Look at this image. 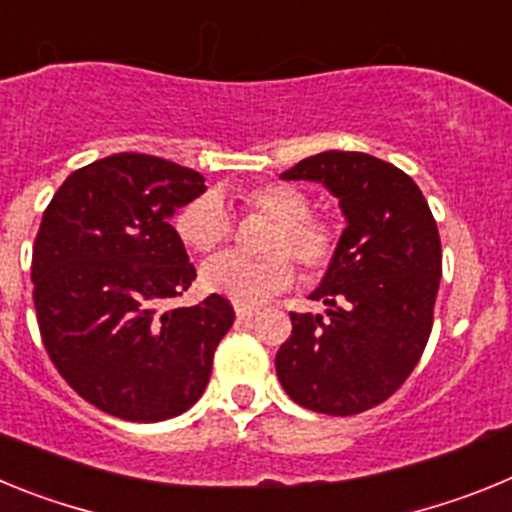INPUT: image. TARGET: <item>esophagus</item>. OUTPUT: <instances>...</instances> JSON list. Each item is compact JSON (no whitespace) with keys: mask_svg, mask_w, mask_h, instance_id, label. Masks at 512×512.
<instances>
[{"mask_svg":"<svg viewBox=\"0 0 512 512\" xmlns=\"http://www.w3.org/2000/svg\"><path fill=\"white\" fill-rule=\"evenodd\" d=\"M235 315H238V320H248L256 315V307L251 305H235Z\"/></svg>","mask_w":512,"mask_h":512,"instance_id":"esophagus-1","label":"esophagus"}]
</instances>
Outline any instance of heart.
Segmentation results:
<instances>
[{
    "instance_id": "b5f03b06",
    "label": "heart",
    "mask_w": 512,
    "mask_h": 512,
    "mask_svg": "<svg viewBox=\"0 0 512 512\" xmlns=\"http://www.w3.org/2000/svg\"><path fill=\"white\" fill-rule=\"evenodd\" d=\"M248 212H261L274 225L264 238L266 256L225 253L202 269L210 292L241 305H259L295 282L297 261L307 279H320L333 266L341 248V230L325 215L312 212V202L300 187L269 182L238 194ZM174 230L184 246L212 253L233 238V217L215 192L189 200L174 217Z\"/></svg>"
}]
</instances>
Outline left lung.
<instances>
[{
  "label": "left lung",
  "instance_id": "obj_1",
  "mask_svg": "<svg viewBox=\"0 0 512 512\" xmlns=\"http://www.w3.org/2000/svg\"><path fill=\"white\" fill-rule=\"evenodd\" d=\"M282 179L323 182L348 225L310 295L328 310L289 312L292 336L279 348L277 377L302 408L364 413L400 390L431 336L441 282L436 220L418 184L369 153H318Z\"/></svg>",
  "mask_w": 512,
  "mask_h": 512
}]
</instances>
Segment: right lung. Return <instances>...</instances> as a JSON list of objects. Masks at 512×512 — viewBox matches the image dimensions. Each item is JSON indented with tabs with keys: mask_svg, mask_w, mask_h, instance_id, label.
<instances>
[{
	"mask_svg": "<svg viewBox=\"0 0 512 512\" xmlns=\"http://www.w3.org/2000/svg\"><path fill=\"white\" fill-rule=\"evenodd\" d=\"M205 189L194 169L115 153L76 169L45 207L30 266L40 338L58 374L102 413L176 418L210 382L235 320L230 300L156 310L197 277L169 217Z\"/></svg>",
	"mask_w": 512,
	"mask_h": 512,
	"instance_id": "1",
	"label": "right lung"
}]
</instances>
